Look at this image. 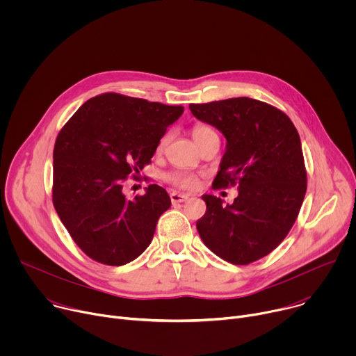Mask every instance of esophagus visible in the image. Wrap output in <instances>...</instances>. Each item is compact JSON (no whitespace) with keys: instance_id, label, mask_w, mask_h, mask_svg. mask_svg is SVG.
Segmentation results:
<instances>
[{"instance_id":"34e87169","label":"esophagus","mask_w":356,"mask_h":356,"mask_svg":"<svg viewBox=\"0 0 356 356\" xmlns=\"http://www.w3.org/2000/svg\"><path fill=\"white\" fill-rule=\"evenodd\" d=\"M170 200H172L173 204H176V202H183V201L188 200V195H187V194H183V193L172 191V193H170Z\"/></svg>"}]
</instances>
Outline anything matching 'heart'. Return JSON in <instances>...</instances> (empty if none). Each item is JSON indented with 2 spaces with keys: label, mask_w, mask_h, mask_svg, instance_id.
I'll return each instance as SVG.
<instances>
[{
  "label": "heart",
  "mask_w": 356,
  "mask_h": 356,
  "mask_svg": "<svg viewBox=\"0 0 356 356\" xmlns=\"http://www.w3.org/2000/svg\"><path fill=\"white\" fill-rule=\"evenodd\" d=\"M213 135H217V132L214 131L213 127L207 125V124H195L193 128H191V136L195 142V145L198 146L202 140H206L207 138L213 136ZM166 143V136L161 139L159 145H158V150H162L163 146ZM163 179L166 181H169L170 184L176 186V187H180V188H187V190H193L198 186V177L194 175V173H190V172H181V170H175V172H170V173H166L163 175Z\"/></svg>",
  "instance_id": "heart-1"
}]
</instances>
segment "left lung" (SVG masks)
<instances>
[{
	"label": "left lung",
	"instance_id": "1",
	"mask_svg": "<svg viewBox=\"0 0 356 356\" xmlns=\"http://www.w3.org/2000/svg\"><path fill=\"white\" fill-rule=\"evenodd\" d=\"M190 111L227 138L213 188L238 186L231 206L202 195L207 211L197 231L209 249L232 265L259 261L287 236L306 195L298 132L283 111L248 97L190 104Z\"/></svg>",
	"mask_w": 356,
	"mask_h": 356
}]
</instances>
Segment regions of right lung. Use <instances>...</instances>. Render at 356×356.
I'll return each instance as SVG.
<instances>
[{"mask_svg": "<svg viewBox=\"0 0 356 356\" xmlns=\"http://www.w3.org/2000/svg\"><path fill=\"white\" fill-rule=\"evenodd\" d=\"M183 110L104 92L86 101L60 129L54 149V206L92 261L122 266L149 246L170 197L149 184L145 194L127 198L124 184L150 163Z\"/></svg>", "mask_w": 356, "mask_h": 356, "instance_id": "obj_1", "label": "right lung"}]
</instances>
